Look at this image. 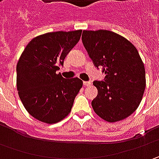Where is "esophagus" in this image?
Here are the masks:
<instances>
[{
    "instance_id": "esophagus-1",
    "label": "esophagus",
    "mask_w": 159,
    "mask_h": 159,
    "mask_svg": "<svg viewBox=\"0 0 159 159\" xmlns=\"http://www.w3.org/2000/svg\"><path fill=\"white\" fill-rule=\"evenodd\" d=\"M91 81H83V85L85 86V87H89L91 85Z\"/></svg>"
}]
</instances>
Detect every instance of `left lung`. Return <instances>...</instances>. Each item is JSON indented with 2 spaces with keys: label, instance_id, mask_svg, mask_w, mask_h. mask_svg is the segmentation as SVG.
<instances>
[{
  "label": "left lung",
  "instance_id": "obj_1",
  "mask_svg": "<svg viewBox=\"0 0 159 159\" xmlns=\"http://www.w3.org/2000/svg\"><path fill=\"white\" fill-rule=\"evenodd\" d=\"M82 42L104 81L95 80L98 95L92 107L107 122L123 120L134 112L146 86L145 68L136 48L123 36L107 30L83 31Z\"/></svg>",
  "mask_w": 159,
  "mask_h": 159
}]
</instances>
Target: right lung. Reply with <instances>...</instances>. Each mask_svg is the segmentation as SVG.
<instances>
[{
    "mask_svg": "<svg viewBox=\"0 0 159 159\" xmlns=\"http://www.w3.org/2000/svg\"><path fill=\"white\" fill-rule=\"evenodd\" d=\"M81 32L41 34L31 40L21 54L16 64V89L25 110L39 121L55 124L71 111L82 80H65L57 70L80 40Z\"/></svg>",
    "mask_w": 159,
    "mask_h": 159,
    "instance_id": "1",
    "label": "right lung"
}]
</instances>
